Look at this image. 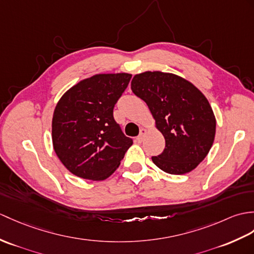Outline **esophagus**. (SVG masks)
<instances>
[{
	"label": "esophagus",
	"instance_id": "34e87169",
	"mask_svg": "<svg viewBox=\"0 0 254 254\" xmlns=\"http://www.w3.org/2000/svg\"><path fill=\"white\" fill-rule=\"evenodd\" d=\"M146 133H147V131L145 128H141L140 129V132H139V135L137 136V138H136V140L138 141V143H141V141L144 140V137H145V135H146Z\"/></svg>",
	"mask_w": 254,
	"mask_h": 254
}]
</instances>
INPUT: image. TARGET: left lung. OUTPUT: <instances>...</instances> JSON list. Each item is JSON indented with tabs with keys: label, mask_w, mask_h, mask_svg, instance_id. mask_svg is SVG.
Instances as JSON below:
<instances>
[{
	"label": "left lung",
	"mask_w": 254,
	"mask_h": 254,
	"mask_svg": "<svg viewBox=\"0 0 254 254\" xmlns=\"http://www.w3.org/2000/svg\"><path fill=\"white\" fill-rule=\"evenodd\" d=\"M131 88L148 106L166 139V148L151 157L152 162L169 174L190 172L214 141L216 121L208 99L190 81L161 71L135 74Z\"/></svg>",
	"instance_id": "left-lung-1"
}]
</instances>
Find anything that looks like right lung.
I'll return each instance as SVG.
<instances>
[{
    "label": "right lung",
    "mask_w": 254,
    "mask_h": 254,
    "mask_svg": "<svg viewBox=\"0 0 254 254\" xmlns=\"http://www.w3.org/2000/svg\"><path fill=\"white\" fill-rule=\"evenodd\" d=\"M129 73H99L80 81L57 103L52 121L53 147L72 174L103 181L119 167L132 138L114 119V107Z\"/></svg>",
    "instance_id": "1"
}]
</instances>
